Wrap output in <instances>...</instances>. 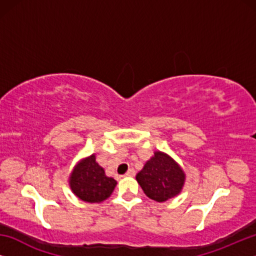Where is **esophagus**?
Instances as JSON below:
<instances>
[{
    "label": "esophagus",
    "instance_id": "34e87169",
    "mask_svg": "<svg viewBox=\"0 0 256 256\" xmlns=\"http://www.w3.org/2000/svg\"><path fill=\"white\" fill-rule=\"evenodd\" d=\"M125 175H126V176H134V175H136V170H134L133 168H130Z\"/></svg>",
    "mask_w": 256,
    "mask_h": 256
}]
</instances>
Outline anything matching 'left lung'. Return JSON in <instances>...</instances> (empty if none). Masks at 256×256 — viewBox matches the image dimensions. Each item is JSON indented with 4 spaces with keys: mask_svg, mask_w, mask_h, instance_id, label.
<instances>
[{
    "mask_svg": "<svg viewBox=\"0 0 256 256\" xmlns=\"http://www.w3.org/2000/svg\"><path fill=\"white\" fill-rule=\"evenodd\" d=\"M136 180L151 200L164 202L180 192L185 175L170 156L157 151L138 172Z\"/></svg>",
    "mask_w": 256,
    "mask_h": 256,
    "instance_id": "obj_1",
    "label": "left lung"
}]
</instances>
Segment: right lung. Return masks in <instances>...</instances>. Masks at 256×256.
<instances>
[{
	"label": "right lung",
	"instance_id": "right-lung-1",
	"mask_svg": "<svg viewBox=\"0 0 256 256\" xmlns=\"http://www.w3.org/2000/svg\"><path fill=\"white\" fill-rule=\"evenodd\" d=\"M70 186L76 196L86 202H102L110 196L116 180L105 175L104 168L96 162V157H90L78 164L70 177Z\"/></svg>",
	"mask_w": 256,
	"mask_h": 256
}]
</instances>
